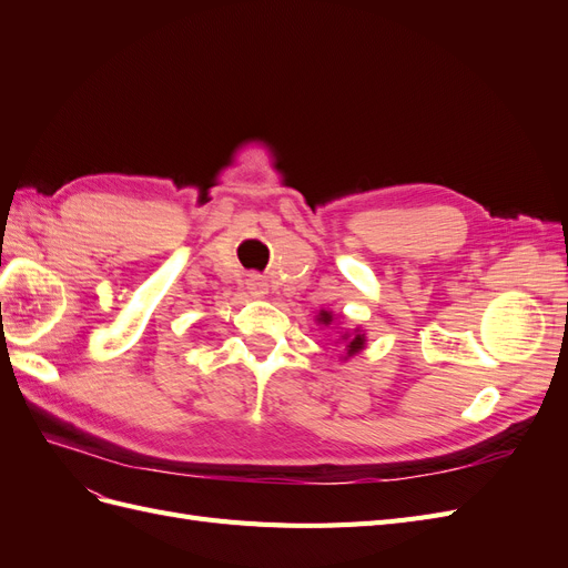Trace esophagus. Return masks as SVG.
I'll list each match as a JSON object with an SVG mask.
<instances>
[{"label":"esophagus","mask_w":568,"mask_h":568,"mask_svg":"<svg viewBox=\"0 0 568 568\" xmlns=\"http://www.w3.org/2000/svg\"><path fill=\"white\" fill-rule=\"evenodd\" d=\"M246 284H248V291H251L253 296H263L265 291H267V284L261 277H257V274H251Z\"/></svg>","instance_id":"obj_1"}]
</instances>
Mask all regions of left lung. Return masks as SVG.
<instances>
[{
    "label": "left lung",
    "mask_w": 568,
    "mask_h": 568,
    "mask_svg": "<svg viewBox=\"0 0 568 568\" xmlns=\"http://www.w3.org/2000/svg\"><path fill=\"white\" fill-rule=\"evenodd\" d=\"M322 322L324 324L332 322V315L329 313H322ZM363 346H365V336L363 334H355V338L351 341V346H348V353H357Z\"/></svg>",
    "instance_id": "8db88e82"
}]
</instances>
